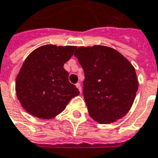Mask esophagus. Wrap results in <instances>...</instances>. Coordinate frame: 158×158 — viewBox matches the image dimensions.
I'll return each mask as SVG.
<instances>
[{"mask_svg":"<svg viewBox=\"0 0 158 158\" xmlns=\"http://www.w3.org/2000/svg\"><path fill=\"white\" fill-rule=\"evenodd\" d=\"M76 86L77 87L78 91H79L80 92H81V84L80 83H77V84H76Z\"/></svg>","mask_w":158,"mask_h":158,"instance_id":"esophagus-1","label":"esophagus"}]
</instances>
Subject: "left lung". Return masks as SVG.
<instances>
[{"label":"left lung","instance_id":"8db88e82","mask_svg":"<svg viewBox=\"0 0 158 158\" xmlns=\"http://www.w3.org/2000/svg\"><path fill=\"white\" fill-rule=\"evenodd\" d=\"M74 56L85 74L83 95L90 117L110 124L127 115L138 89L136 71L128 60L99 45L78 47Z\"/></svg>","mask_w":158,"mask_h":158}]
</instances>
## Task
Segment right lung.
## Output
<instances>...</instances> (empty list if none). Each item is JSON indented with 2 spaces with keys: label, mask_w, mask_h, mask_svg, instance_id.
Masks as SVG:
<instances>
[{
  "label": "right lung",
  "mask_w": 158,
  "mask_h": 158,
  "mask_svg": "<svg viewBox=\"0 0 158 158\" xmlns=\"http://www.w3.org/2000/svg\"><path fill=\"white\" fill-rule=\"evenodd\" d=\"M76 48L45 45L25 60L16 77V92L29 114L41 119L54 118L65 110L72 98L79 95L63 67Z\"/></svg>",
  "instance_id": "1"
}]
</instances>
